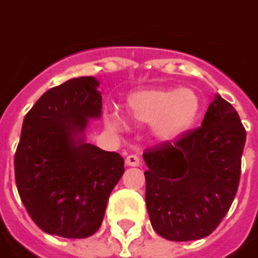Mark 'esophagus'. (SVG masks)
Here are the masks:
<instances>
[{"label": "esophagus", "mask_w": 258, "mask_h": 258, "mask_svg": "<svg viewBox=\"0 0 258 258\" xmlns=\"http://www.w3.org/2000/svg\"><path fill=\"white\" fill-rule=\"evenodd\" d=\"M140 158L137 156V155H128L127 158H125V165H128V166H140Z\"/></svg>", "instance_id": "34e87169"}]
</instances>
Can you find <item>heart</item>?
<instances>
[{"label":"heart","instance_id":"heart-1","mask_svg":"<svg viewBox=\"0 0 258 258\" xmlns=\"http://www.w3.org/2000/svg\"><path fill=\"white\" fill-rule=\"evenodd\" d=\"M125 113L137 124H152V134L160 142H173L194 127L200 114V99L191 89L151 88L131 93L125 102ZM111 130L124 125L118 111L106 116Z\"/></svg>","mask_w":258,"mask_h":258}]
</instances>
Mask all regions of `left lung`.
<instances>
[{"label":"left lung","instance_id":"1","mask_svg":"<svg viewBox=\"0 0 258 258\" xmlns=\"http://www.w3.org/2000/svg\"><path fill=\"white\" fill-rule=\"evenodd\" d=\"M244 142L237 111L217 95L201 127L145 149V201L158 235L188 242L217 229L237 192Z\"/></svg>","mask_w":258,"mask_h":258}]
</instances>
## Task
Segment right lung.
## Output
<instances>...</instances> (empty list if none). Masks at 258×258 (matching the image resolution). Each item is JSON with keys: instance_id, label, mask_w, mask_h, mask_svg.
<instances>
[{"instance_id": "obj_1", "label": "right lung", "mask_w": 258, "mask_h": 258, "mask_svg": "<svg viewBox=\"0 0 258 258\" xmlns=\"http://www.w3.org/2000/svg\"><path fill=\"white\" fill-rule=\"evenodd\" d=\"M99 81L81 77L48 89L25 116L15 154L19 197L48 235L84 239L100 228L124 159L85 142L102 114Z\"/></svg>"}]
</instances>
